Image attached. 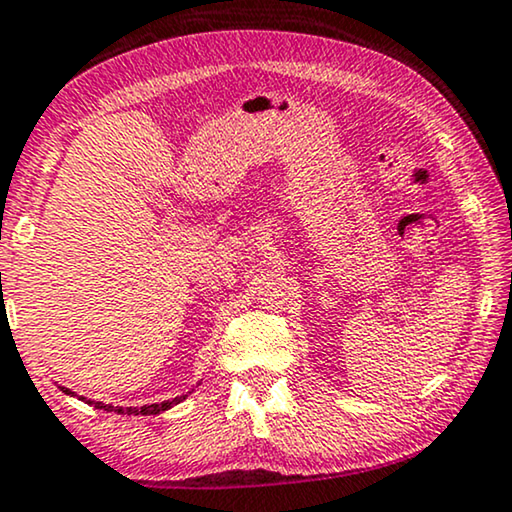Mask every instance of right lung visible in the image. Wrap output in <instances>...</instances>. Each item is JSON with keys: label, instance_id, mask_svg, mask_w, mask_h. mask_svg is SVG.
I'll return each instance as SVG.
<instances>
[{"label": "right lung", "instance_id": "1", "mask_svg": "<svg viewBox=\"0 0 512 512\" xmlns=\"http://www.w3.org/2000/svg\"><path fill=\"white\" fill-rule=\"evenodd\" d=\"M62 391H65V394H69V396H74V391L72 389H67V387H60ZM186 396H177V398H172V401H165V403H153V405H142V408H121V405H104V403H100V401H86L88 405H93V408H97V410H107V412H118V415H158V412H163V410H170L172 405H177V403H181L184 401ZM79 401H83V396H79Z\"/></svg>", "mask_w": 512, "mask_h": 512}]
</instances>
